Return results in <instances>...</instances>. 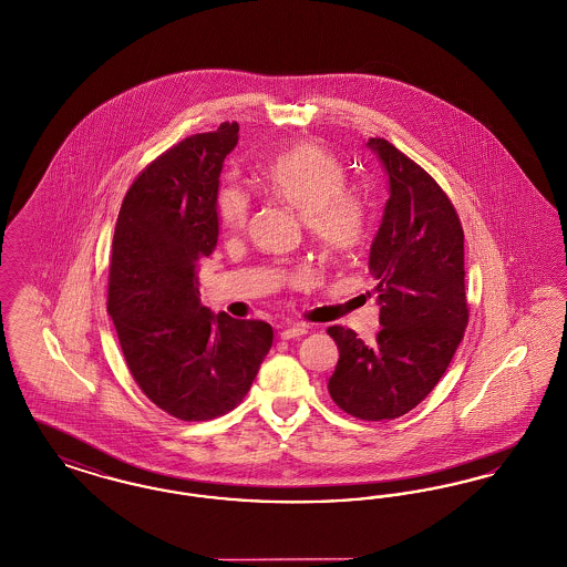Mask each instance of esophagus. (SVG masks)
Segmentation results:
<instances>
[{"instance_id": "obj_1", "label": "esophagus", "mask_w": 567, "mask_h": 567, "mask_svg": "<svg viewBox=\"0 0 567 567\" xmlns=\"http://www.w3.org/2000/svg\"><path fill=\"white\" fill-rule=\"evenodd\" d=\"M307 332H309V326H305V323H295V326H286V328L279 332V337H281L284 341H290V339L302 337V334H307Z\"/></svg>"}]
</instances>
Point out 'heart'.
Masks as SVG:
<instances>
[{"label": "heart", "instance_id": "1", "mask_svg": "<svg viewBox=\"0 0 567 567\" xmlns=\"http://www.w3.org/2000/svg\"><path fill=\"white\" fill-rule=\"evenodd\" d=\"M343 163L330 150L300 142L281 150L262 169V186L272 198L290 205L302 218L326 258L343 260L367 239V207L346 190ZM246 193L224 184L216 195L221 230L246 226Z\"/></svg>", "mask_w": 567, "mask_h": 567}]
</instances>
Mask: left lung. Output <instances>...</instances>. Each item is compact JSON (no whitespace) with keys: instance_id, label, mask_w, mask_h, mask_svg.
<instances>
[{"instance_id":"8db88e82","label":"left lung","mask_w":567,"mask_h":567,"mask_svg":"<svg viewBox=\"0 0 567 567\" xmlns=\"http://www.w3.org/2000/svg\"><path fill=\"white\" fill-rule=\"evenodd\" d=\"M390 177V198L370 246L381 330L367 346L330 326L339 362L328 392L353 417H402L441 381L468 326L464 228L439 182L383 137L367 144Z\"/></svg>"}]
</instances>
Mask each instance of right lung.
I'll return each mask as SVG.
<instances>
[{
	"instance_id": "1",
	"label": "right lung",
	"mask_w": 567,
	"mask_h": 567,
	"mask_svg": "<svg viewBox=\"0 0 567 567\" xmlns=\"http://www.w3.org/2000/svg\"><path fill=\"white\" fill-rule=\"evenodd\" d=\"M237 133L221 123L156 156L126 190L112 241L107 311L126 367L182 421L233 411L272 346L271 323L214 316L198 298L197 262L218 241V177Z\"/></svg>"
}]
</instances>
